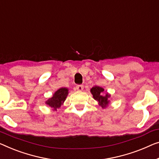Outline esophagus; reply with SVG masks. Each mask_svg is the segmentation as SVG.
<instances>
[{"instance_id": "obj_1", "label": "esophagus", "mask_w": 159, "mask_h": 159, "mask_svg": "<svg viewBox=\"0 0 159 159\" xmlns=\"http://www.w3.org/2000/svg\"><path fill=\"white\" fill-rule=\"evenodd\" d=\"M76 89L78 91H81L84 90V86H83V85H78V86H76Z\"/></svg>"}]
</instances>
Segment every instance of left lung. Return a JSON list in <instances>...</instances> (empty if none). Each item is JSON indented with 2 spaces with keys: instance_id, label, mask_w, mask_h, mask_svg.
Instances as JSON below:
<instances>
[{
  "instance_id": "left-lung-1",
  "label": "left lung",
  "mask_w": 159,
  "mask_h": 159,
  "mask_svg": "<svg viewBox=\"0 0 159 159\" xmlns=\"http://www.w3.org/2000/svg\"><path fill=\"white\" fill-rule=\"evenodd\" d=\"M91 93L93 95V98L98 101V105L101 106L102 108H107L110 105V97L111 94L106 92L105 95H103L104 89L102 87L95 86L91 89Z\"/></svg>"
}]
</instances>
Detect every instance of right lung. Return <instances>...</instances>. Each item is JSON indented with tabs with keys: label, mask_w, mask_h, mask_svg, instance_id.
<instances>
[{
	"label": "right lung",
	"mask_w": 159,
	"mask_h": 159,
	"mask_svg": "<svg viewBox=\"0 0 159 159\" xmlns=\"http://www.w3.org/2000/svg\"><path fill=\"white\" fill-rule=\"evenodd\" d=\"M68 93H69V91L68 88H61L57 90L53 94V96L48 98L45 103L49 107H51L53 111H57V109H59L61 106L63 105Z\"/></svg>",
	"instance_id": "obj_1"
}]
</instances>
